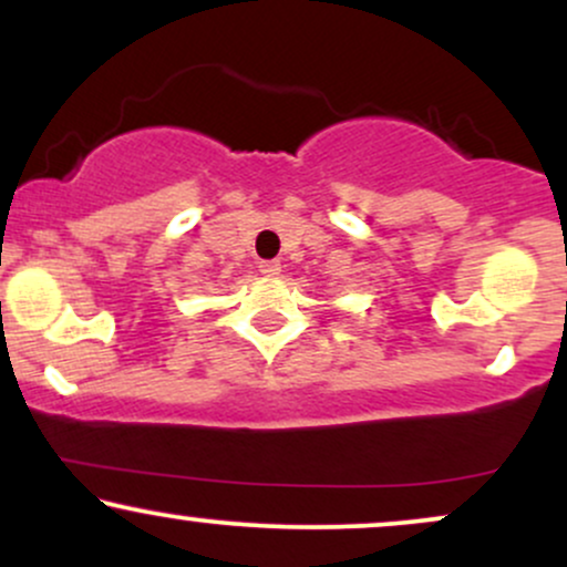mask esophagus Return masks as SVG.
<instances>
[{
    "label": "esophagus",
    "instance_id": "obj_1",
    "mask_svg": "<svg viewBox=\"0 0 567 567\" xmlns=\"http://www.w3.org/2000/svg\"><path fill=\"white\" fill-rule=\"evenodd\" d=\"M258 271H261L264 277H277L279 271H282V264H279V261H261V264H258Z\"/></svg>",
    "mask_w": 567,
    "mask_h": 567
}]
</instances>
